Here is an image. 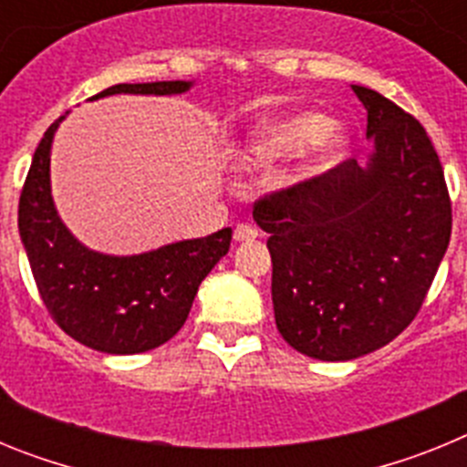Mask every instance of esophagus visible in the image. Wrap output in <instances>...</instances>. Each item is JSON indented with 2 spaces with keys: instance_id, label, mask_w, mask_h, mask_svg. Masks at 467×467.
<instances>
[{
  "instance_id": "esophagus-1",
  "label": "esophagus",
  "mask_w": 467,
  "mask_h": 467,
  "mask_svg": "<svg viewBox=\"0 0 467 467\" xmlns=\"http://www.w3.org/2000/svg\"><path fill=\"white\" fill-rule=\"evenodd\" d=\"M257 236H259V231L254 229V226H250V224H238L236 229H234V241H236V243L254 241Z\"/></svg>"
}]
</instances>
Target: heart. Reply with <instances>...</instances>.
Listing matches in <instances>:
<instances>
[{"label":"heart","instance_id":"obj_1","mask_svg":"<svg viewBox=\"0 0 467 467\" xmlns=\"http://www.w3.org/2000/svg\"><path fill=\"white\" fill-rule=\"evenodd\" d=\"M332 121L316 111H295L269 119L257 128L245 147V161L254 166H266L274 161L292 156L308 144H316V159L306 171H320L341 150V138L327 133Z\"/></svg>","mask_w":467,"mask_h":467}]
</instances>
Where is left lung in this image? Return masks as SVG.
Instances as JSON below:
<instances>
[{"label":"left lung","mask_w":467,"mask_h":467,"mask_svg":"<svg viewBox=\"0 0 467 467\" xmlns=\"http://www.w3.org/2000/svg\"><path fill=\"white\" fill-rule=\"evenodd\" d=\"M374 154L259 198L275 327L295 350L353 360L393 341L426 301L451 238V198L426 128L353 86Z\"/></svg>","instance_id":"left-lung-1"}]
</instances>
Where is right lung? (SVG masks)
<instances>
[{
    "label": "right lung",
    "instance_id": "obj_1",
    "mask_svg": "<svg viewBox=\"0 0 467 467\" xmlns=\"http://www.w3.org/2000/svg\"><path fill=\"white\" fill-rule=\"evenodd\" d=\"M192 81L117 84L114 93L175 95ZM53 121L41 138L18 203V231L36 290L53 323L79 344L111 356L144 353L172 339L192 311L198 285L229 253L231 229L180 241L133 257H111L81 245L60 222L51 198Z\"/></svg>",
    "mask_w": 467,
    "mask_h": 467
}]
</instances>
